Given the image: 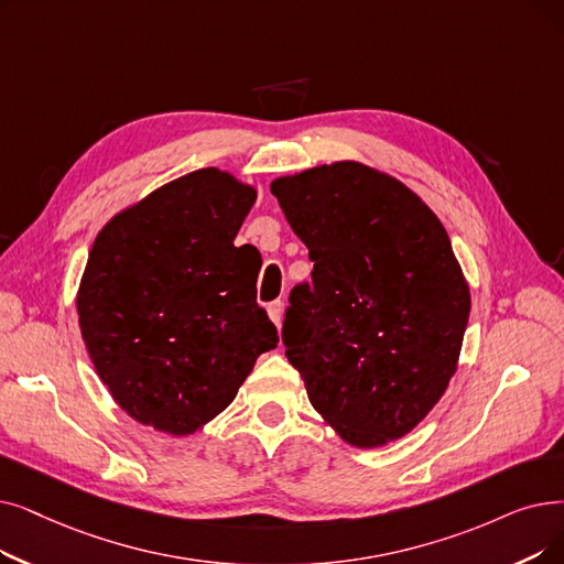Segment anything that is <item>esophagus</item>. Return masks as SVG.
Returning <instances> with one entry per match:
<instances>
[{
    "mask_svg": "<svg viewBox=\"0 0 564 564\" xmlns=\"http://www.w3.org/2000/svg\"><path fill=\"white\" fill-rule=\"evenodd\" d=\"M267 313H269V321H272L276 327H281V317H283V302L276 300L267 306Z\"/></svg>",
    "mask_w": 564,
    "mask_h": 564,
    "instance_id": "34e87169",
    "label": "esophagus"
}]
</instances>
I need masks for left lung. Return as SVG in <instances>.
I'll return each mask as SVG.
<instances>
[{
	"label": "left lung",
	"instance_id": "left-lung-1",
	"mask_svg": "<svg viewBox=\"0 0 564 564\" xmlns=\"http://www.w3.org/2000/svg\"><path fill=\"white\" fill-rule=\"evenodd\" d=\"M272 193L313 260L283 323L311 405L348 445L403 437L445 394L468 327L447 230L417 193L357 161L279 177Z\"/></svg>",
	"mask_w": 564,
	"mask_h": 564
}]
</instances>
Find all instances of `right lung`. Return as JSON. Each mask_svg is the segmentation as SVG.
Returning <instances> with one entry per match:
<instances>
[{"instance_id": "1", "label": "right lung", "mask_w": 564, "mask_h": 564, "mask_svg": "<svg viewBox=\"0 0 564 564\" xmlns=\"http://www.w3.org/2000/svg\"><path fill=\"white\" fill-rule=\"evenodd\" d=\"M253 203V186L203 167L96 235L78 323L96 373L135 422L195 433L276 348V327L256 302L260 258L235 247Z\"/></svg>"}]
</instances>
